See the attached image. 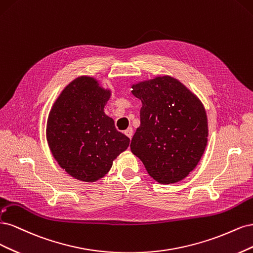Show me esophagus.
Returning a JSON list of instances; mask_svg holds the SVG:
<instances>
[{
  "mask_svg": "<svg viewBox=\"0 0 253 253\" xmlns=\"http://www.w3.org/2000/svg\"><path fill=\"white\" fill-rule=\"evenodd\" d=\"M124 133H125L129 138H131V137H132V134H133V130H132L131 127H129V128H127V129L125 130Z\"/></svg>",
  "mask_w": 253,
  "mask_h": 253,
  "instance_id": "esophagus-1",
  "label": "esophagus"
}]
</instances>
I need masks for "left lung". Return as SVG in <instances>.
Masks as SVG:
<instances>
[{
  "mask_svg": "<svg viewBox=\"0 0 253 253\" xmlns=\"http://www.w3.org/2000/svg\"><path fill=\"white\" fill-rule=\"evenodd\" d=\"M131 88L142 102L141 125L130 144L131 152L157 182L182 181L197 167L207 146L208 122L202 102L169 76Z\"/></svg>",
  "mask_w": 253,
  "mask_h": 253,
  "instance_id": "obj_1",
  "label": "left lung"
}]
</instances>
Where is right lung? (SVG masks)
<instances>
[{"label": "right lung", "instance_id": "right-lung-1", "mask_svg": "<svg viewBox=\"0 0 253 253\" xmlns=\"http://www.w3.org/2000/svg\"><path fill=\"white\" fill-rule=\"evenodd\" d=\"M111 91L90 77L73 80L52 105L46 136L58 164L77 180L95 182L129 146L104 107Z\"/></svg>", "mask_w": 253, "mask_h": 253}]
</instances>
